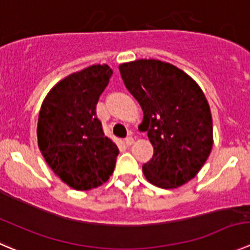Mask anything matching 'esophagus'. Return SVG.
Masks as SVG:
<instances>
[{
	"label": "esophagus",
	"instance_id": "34e87169",
	"mask_svg": "<svg viewBox=\"0 0 250 250\" xmlns=\"http://www.w3.org/2000/svg\"><path fill=\"white\" fill-rule=\"evenodd\" d=\"M133 142H135V140H133L132 136H128V137L125 138V145H126V146L133 145Z\"/></svg>",
	"mask_w": 250,
	"mask_h": 250
}]
</instances>
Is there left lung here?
Segmentation results:
<instances>
[{
  "label": "left lung",
  "instance_id": "8db88e82",
  "mask_svg": "<svg viewBox=\"0 0 250 250\" xmlns=\"http://www.w3.org/2000/svg\"><path fill=\"white\" fill-rule=\"evenodd\" d=\"M126 88L143 110L142 131L154 148L143 164L146 179L170 189L193 179L212 148L209 103L198 83L185 71L157 59L119 65Z\"/></svg>",
  "mask_w": 250,
  "mask_h": 250
}]
</instances>
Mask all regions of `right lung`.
I'll return each mask as SVG.
<instances>
[{
  "instance_id": "obj_1",
  "label": "right lung",
  "mask_w": 250,
  "mask_h": 250,
  "mask_svg": "<svg viewBox=\"0 0 250 250\" xmlns=\"http://www.w3.org/2000/svg\"><path fill=\"white\" fill-rule=\"evenodd\" d=\"M113 70L95 64L73 73L51 88L39 114L38 143L54 174L78 191L108 181L119 154L96 114Z\"/></svg>"
}]
</instances>
